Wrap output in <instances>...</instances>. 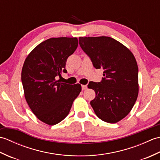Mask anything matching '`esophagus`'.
Masks as SVG:
<instances>
[{
	"instance_id": "esophagus-1",
	"label": "esophagus",
	"mask_w": 160,
	"mask_h": 160,
	"mask_svg": "<svg viewBox=\"0 0 160 160\" xmlns=\"http://www.w3.org/2000/svg\"><path fill=\"white\" fill-rule=\"evenodd\" d=\"M87 89V85H82V91L86 90Z\"/></svg>"
}]
</instances>
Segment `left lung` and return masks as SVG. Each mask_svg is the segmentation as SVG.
<instances>
[{
	"label": "left lung",
	"mask_w": 160,
	"mask_h": 160,
	"mask_svg": "<svg viewBox=\"0 0 160 160\" xmlns=\"http://www.w3.org/2000/svg\"><path fill=\"white\" fill-rule=\"evenodd\" d=\"M82 49L96 69H103L100 82H90L96 92L91 105L97 116L108 123H116L133 107L138 96V67L127 47L110 37H80Z\"/></svg>",
	"instance_id": "left-lung-1"
}]
</instances>
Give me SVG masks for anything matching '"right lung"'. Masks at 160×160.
I'll return each instance as SVG.
<instances>
[{"mask_svg":"<svg viewBox=\"0 0 160 160\" xmlns=\"http://www.w3.org/2000/svg\"><path fill=\"white\" fill-rule=\"evenodd\" d=\"M77 38H52L33 49L24 62L21 80L27 102L36 116L49 125L59 123L69 114L80 94V84L56 79L65 69L68 57L77 49Z\"/></svg>","mask_w":160,"mask_h":160,"instance_id":"add662e5","label":"right lung"}]
</instances>
